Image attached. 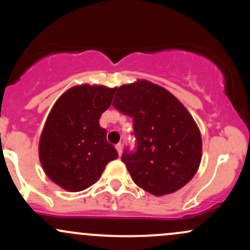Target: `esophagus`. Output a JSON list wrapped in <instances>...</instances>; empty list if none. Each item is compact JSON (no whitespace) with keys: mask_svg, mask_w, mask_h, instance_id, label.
Here are the masks:
<instances>
[{"mask_svg":"<svg viewBox=\"0 0 250 250\" xmlns=\"http://www.w3.org/2000/svg\"><path fill=\"white\" fill-rule=\"evenodd\" d=\"M115 148H116L117 153H119V156H121V154H122V145H121V143H117V145L115 146Z\"/></svg>","mask_w":250,"mask_h":250,"instance_id":"1","label":"esophagus"}]
</instances>
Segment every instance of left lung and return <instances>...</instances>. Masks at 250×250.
<instances>
[{"label": "left lung", "mask_w": 250, "mask_h": 250, "mask_svg": "<svg viewBox=\"0 0 250 250\" xmlns=\"http://www.w3.org/2000/svg\"><path fill=\"white\" fill-rule=\"evenodd\" d=\"M113 105L133 119L136 149H125L122 161L140 188L162 196L193 179L202 157V139L193 116L173 94L137 80L116 88Z\"/></svg>", "instance_id": "obj_1"}]
</instances>
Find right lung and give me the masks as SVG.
<instances>
[{"mask_svg": "<svg viewBox=\"0 0 250 250\" xmlns=\"http://www.w3.org/2000/svg\"><path fill=\"white\" fill-rule=\"evenodd\" d=\"M115 91L104 85H75L51 108L40 139V161L47 176L65 190L90 187L119 156L99 122Z\"/></svg>", "mask_w": 250, "mask_h": 250, "instance_id": "1", "label": "right lung"}]
</instances>
